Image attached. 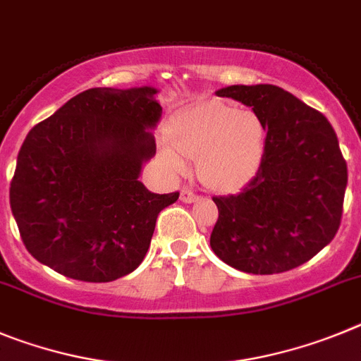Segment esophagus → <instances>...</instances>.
<instances>
[{"label": "esophagus", "mask_w": 361, "mask_h": 361, "mask_svg": "<svg viewBox=\"0 0 361 361\" xmlns=\"http://www.w3.org/2000/svg\"><path fill=\"white\" fill-rule=\"evenodd\" d=\"M180 200L183 201V203H196V201L200 200V196H197V194H194L192 190H188V188H183L180 194Z\"/></svg>", "instance_id": "obj_1"}]
</instances>
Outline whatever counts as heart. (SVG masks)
Segmentation results:
<instances>
[{
    "label": "heart",
    "mask_w": 361,
    "mask_h": 361,
    "mask_svg": "<svg viewBox=\"0 0 361 361\" xmlns=\"http://www.w3.org/2000/svg\"><path fill=\"white\" fill-rule=\"evenodd\" d=\"M171 144L173 147L164 149V158L174 173L187 171L185 158H197V176L204 187L233 192L257 173L264 154L266 126L253 111L212 100L174 120Z\"/></svg>",
    "instance_id": "1"
}]
</instances>
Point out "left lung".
Masks as SVG:
<instances>
[{
	"mask_svg": "<svg viewBox=\"0 0 361 361\" xmlns=\"http://www.w3.org/2000/svg\"><path fill=\"white\" fill-rule=\"evenodd\" d=\"M250 106L266 126L257 173L241 192L212 197L219 216L210 246L221 261L253 275L304 264L340 228L347 164L329 120L274 84L217 92Z\"/></svg>",
	"mask_w": 361,
	"mask_h": 361,
	"instance_id": "left-lung-1",
	"label": "left lung"
}]
</instances>
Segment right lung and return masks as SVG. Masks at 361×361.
Instances as JSON below:
<instances>
[{
  "label": "right lung",
  "mask_w": 361,
  "mask_h": 361,
  "mask_svg": "<svg viewBox=\"0 0 361 361\" xmlns=\"http://www.w3.org/2000/svg\"><path fill=\"white\" fill-rule=\"evenodd\" d=\"M154 87H92L30 129L11 181L23 245L64 277L111 282L147 253L157 217L180 192L138 181L154 157Z\"/></svg>",
  "instance_id": "1"
}]
</instances>
